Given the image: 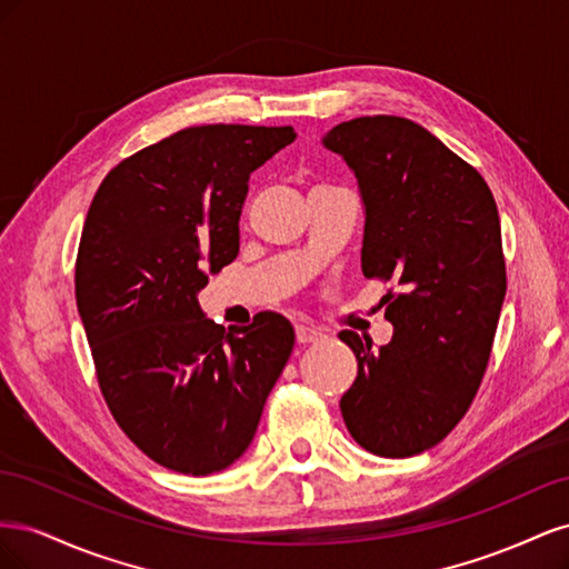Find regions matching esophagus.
<instances>
[{"label":"esophagus","instance_id":"obj_1","mask_svg":"<svg viewBox=\"0 0 569 569\" xmlns=\"http://www.w3.org/2000/svg\"><path fill=\"white\" fill-rule=\"evenodd\" d=\"M322 337V332L313 325H297V341L299 343H313Z\"/></svg>","mask_w":569,"mask_h":569}]
</instances>
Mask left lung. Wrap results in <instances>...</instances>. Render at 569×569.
Returning <instances> with one entry per match:
<instances>
[{
  "mask_svg": "<svg viewBox=\"0 0 569 569\" xmlns=\"http://www.w3.org/2000/svg\"><path fill=\"white\" fill-rule=\"evenodd\" d=\"M322 144L358 180L363 274L396 280L382 299L393 325L387 347L339 335L358 360L341 416L366 451L416 456L462 420L489 363L506 297L496 201L470 163L408 118H353Z\"/></svg>",
  "mask_w": 569,
  "mask_h": 569,
  "instance_id": "left-lung-1",
  "label": "left lung"
}]
</instances>
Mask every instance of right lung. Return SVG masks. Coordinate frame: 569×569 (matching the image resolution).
Wrapping results in <instances>:
<instances>
[{
  "label": "right lung",
  "instance_id": "right-lung-1",
  "mask_svg": "<svg viewBox=\"0 0 569 569\" xmlns=\"http://www.w3.org/2000/svg\"><path fill=\"white\" fill-rule=\"evenodd\" d=\"M295 140L291 126L180 130L120 161L84 218L76 301L99 389L168 470L211 475L242 456L295 349L280 313L226 330L197 301L239 253L249 176Z\"/></svg>",
  "mask_w": 569,
  "mask_h": 569
}]
</instances>
